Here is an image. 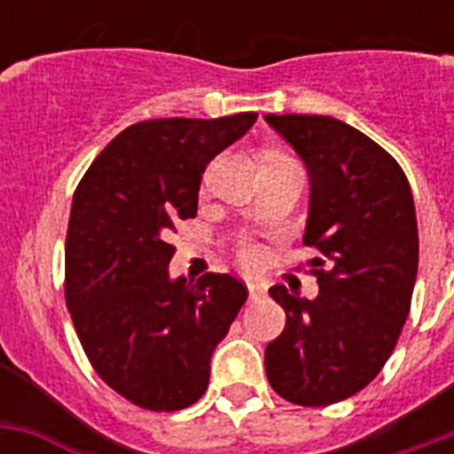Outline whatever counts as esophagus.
Wrapping results in <instances>:
<instances>
[{
    "label": "esophagus",
    "mask_w": 454,
    "mask_h": 454,
    "mask_svg": "<svg viewBox=\"0 0 454 454\" xmlns=\"http://www.w3.org/2000/svg\"><path fill=\"white\" fill-rule=\"evenodd\" d=\"M247 290H249V299H252V301H256V299L263 297V287H262V285L247 283Z\"/></svg>",
    "instance_id": "34e87169"
}]
</instances>
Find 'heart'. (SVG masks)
Returning a JSON list of instances; mask_svg holds the SVG:
<instances>
[{
    "mask_svg": "<svg viewBox=\"0 0 454 454\" xmlns=\"http://www.w3.org/2000/svg\"><path fill=\"white\" fill-rule=\"evenodd\" d=\"M254 259H256L254 249H252V247L242 249V262H245V263H254Z\"/></svg>",
    "mask_w": 454,
    "mask_h": 454,
    "instance_id": "heart-1",
    "label": "heart"
}]
</instances>
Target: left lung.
Returning a JSON list of instances; mask_svg holds the SVG:
<instances>
[{
  "mask_svg": "<svg viewBox=\"0 0 454 454\" xmlns=\"http://www.w3.org/2000/svg\"><path fill=\"white\" fill-rule=\"evenodd\" d=\"M301 157L310 176L303 242L323 259L316 299L270 297L283 334L266 346V374L285 401L320 408L358 394L394 353L417 280L419 238L412 192L384 148L327 115L263 117Z\"/></svg>",
  "mask_w": 454,
  "mask_h": 454,
  "instance_id": "8db88e82",
  "label": "left lung"
}]
</instances>
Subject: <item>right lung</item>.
I'll return each instance as SVG.
<instances>
[{
  "mask_svg": "<svg viewBox=\"0 0 454 454\" xmlns=\"http://www.w3.org/2000/svg\"><path fill=\"white\" fill-rule=\"evenodd\" d=\"M256 113L148 120L120 131L77 185L66 238V301L106 384L138 408L174 412L209 384L212 353L247 299L228 273L169 276L167 238L198 214L207 164Z\"/></svg>",
  "mask_w": 454,
  "mask_h": 454,
  "instance_id": "add662e5",
  "label": "right lung"
}]
</instances>
